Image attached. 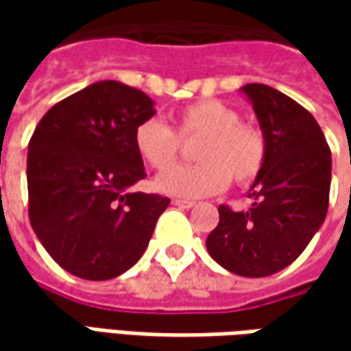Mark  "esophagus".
I'll list each match as a JSON object with an SVG mask.
<instances>
[{"instance_id": "1", "label": "esophagus", "mask_w": 351, "mask_h": 351, "mask_svg": "<svg viewBox=\"0 0 351 351\" xmlns=\"http://www.w3.org/2000/svg\"><path fill=\"white\" fill-rule=\"evenodd\" d=\"M176 207H182V209H193L195 207V203L193 201H187V199H173L171 201Z\"/></svg>"}]
</instances>
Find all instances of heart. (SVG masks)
<instances>
[{
	"label": "heart",
	"instance_id": "1",
	"mask_svg": "<svg viewBox=\"0 0 351 351\" xmlns=\"http://www.w3.org/2000/svg\"><path fill=\"white\" fill-rule=\"evenodd\" d=\"M199 138L193 167L172 169L156 178L162 193L176 197H207L221 193L230 183L248 185L262 173L267 141L262 128L240 121L234 107L219 99H201L176 115L173 130L158 119L134 128V148L150 168L167 169L181 154V141Z\"/></svg>",
	"mask_w": 351,
	"mask_h": 351
}]
</instances>
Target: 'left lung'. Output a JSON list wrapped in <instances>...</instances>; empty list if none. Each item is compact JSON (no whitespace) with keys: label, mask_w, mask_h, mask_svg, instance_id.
<instances>
[{"label":"left lung","mask_w":351,"mask_h":351,"mask_svg":"<svg viewBox=\"0 0 351 351\" xmlns=\"http://www.w3.org/2000/svg\"><path fill=\"white\" fill-rule=\"evenodd\" d=\"M267 141V160L248 197L252 207H219L207 236L210 258L242 277H265L293 263L326 219L332 158L324 132L303 105L263 84H248Z\"/></svg>","instance_id":"8db88e82"}]
</instances>
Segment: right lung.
Listing matches in <instances>:
<instances>
[{"label":"right lung","instance_id":"obj_1","mask_svg":"<svg viewBox=\"0 0 351 351\" xmlns=\"http://www.w3.org/2000/svg\"><path fill=\"white\" fill-rule=\"evenodd\" d=\"M136 88L105 80L52 105L27 156L29 221L50 258L72 276L105 281L141 260L158 217V193H130L146 178L134 128L154 115Z\"/></svg>","mask_w":351,"mask_h":351}]
</instances>
